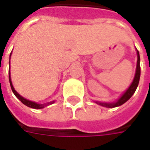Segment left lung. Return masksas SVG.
<instances>
[{
  "label": "left lung",
  "instance_id": "1",
  "mask_svg": "<svg viewBox=\"0 0 150 150\" xmlns=\"http://www.w3.org/2000/svg\"><path fill=\"white\" fill-rule=\"evenodd\" d=\"M136 49V48H135ZM136 54H137V63H136V69H135V73L134 79L132 80V82L130 84V86L126 89L125 92L122 93L118 98L117 100L115 102H112V103H106V102H99V101H94V103L97 104L105 107V108H116V107H119L121 105L124 104L126 102L129 100L131 98V96L134 94L135 92L136 88L138 87V84L139 82V77H140V57H139V53L138 50L136 49Z\"/></svg>",
  "mask_w": 150,
  "mask_h": 150
}]
</instances>
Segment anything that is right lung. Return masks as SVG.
Masks as SVG:
<instances>
[{
  "instance_id": "1",
  "label": "right lung",
  "mask_w": 150,
  "mask_h": 150,
  "mask_svg": "<svg viewBox=\"0 0 150 150\" xmlns=\"http://www.w3.org/2000/svg\"><path fill=\"white\" fill-rule=\"evenodd\" d=\"M11 54H12V52H11V55H10V69H11ZM9 80H10V84H11V89H12V92L14 93V94H15V96L17 98H19V100L21 101L24 105H26L27 107L28 108H34V109H42V108H44L45 107L47 106H48V105L52 104L55 103V100L52 101V102H49V103H38L36 102H33V101L31 100H28L27 98H25L23 96H21L20 94H19V93L17 92L16 90L14 88V86H13V83H12V81H11V71H9Z\"/></svg>"
}]
</instances>
